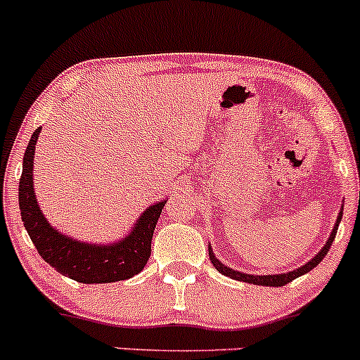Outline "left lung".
<instances>
[{
  "label": "left lung",
  "mask_w": 360,
  "mask_h": 360,
  "mask_svg": "<svg viewBox=\"0 0 360 360\" xmlns=\"http://www.w3.org/2000/svg\"><path fill=\"white\" fill-rule=\"evenodd\" d=\"M340 221H342V211H340V214H338L337 223H335V226H333L332 234H330V238L326 240L325 246H323L320 252H318V255L314 258H311V260L306 265H302V267L296 269V270H290V272H288V274H277V276H250V274L238 272V270L226 267V265L221 264V262L217 260L216 257H214L211 245H209V258H211V264L214 265V267H216L217 272H221L223 276L231 277V278H234V281L248 282V284H255V285H270V288H278V285L289 284V282H292L294 278H297L300 276H304V274H308L309 270H313L318 264H320L323 258L326 257V253H328V250L333 243L335 236H337V229H338V224H340Z\"/></svg>",
  "instance_id": "8db88e82"
}]
</instances>
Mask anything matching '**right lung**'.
Listing matches in <instances>:
<instances>
[{
  "label": "right lung",
  "instance_id": "1",
  "mask_svg": "<svg viewBox=\"0 0 360 360\" xmlns=\"http://www.w3.org/2000/svg\"><path fill=\"white\" fill-rule=\"evenodd\" d=\"M39 132L40 129L32 134L23 156L18 202L23 226L40 257L59 274L82 284H105L134 277L148 264L151 255L153 233L167 202H156L155 205L148 207L131 234L119 243L105 246L88 245L64 236L47 223L34 193L32 168Z\"/></svg>",
  "mask_w": 360,
  "mask_h": 360
}]
</instances>
